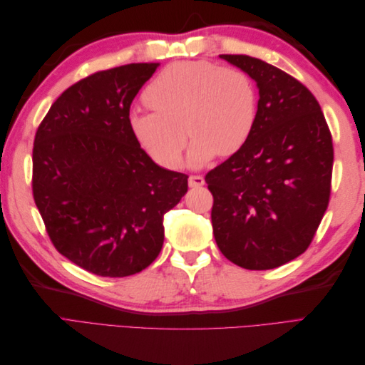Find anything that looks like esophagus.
Segmentation results:
<instances>
[{"label":"esophagus","mask_w":365,"mask_h":365,"mask_svg":"<svg viewBox=\"0 0 365 365\" xmlns=\"http://www.w3.org/2000/svg\"><path fill=\"white\" fill-rule=\"evenodd\" d=\"M205 184V180L202 175H190L189 176V185L190 187H201Z\"/></svg>","instance_id":"esophagus-1"}]
</instances>
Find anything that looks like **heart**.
Returning <instances> with one entry per match:
<instances>
[{"label":"heart","mask_w":365,"mask_h":365,"mask_svg":"<svg viewBox=\"0 0 365 365\" xmlns=\"http://www.w3.org/2000/svg\"><path fill=\"white\" fill-rule=\"evenodd\" d=\"M145 97L153 111H130V130L152 160L168 169L182 160L185 130L192 135L189 160L202 165L217 153H236L256 123L257 94L251 77L210 61L168 65Z\"/></svg>","instance_id":"b5f03b06"}]
</instances>
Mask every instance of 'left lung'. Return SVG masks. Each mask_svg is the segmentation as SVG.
<instances>
[{
  "instance_id": "left-lung-1",
  "label": "left lung",
  "mask_w": 365,
  "mask_h": 365,
  "mask_svg": "<svg viewBox=\"0 0 365 365\" xmlns=\"http://www.w3.org/2000/svg\"><path fill=\"white\" fill-rule=\"evenodd\" d=\"M256 81V123L245 145L205 175L216 244L237 267L272 269L303 254L330 200L332 134L295 77L245 54H220Z\"/></svg>"
}]
</instances>
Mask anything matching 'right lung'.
I'll list each match as a JSON object with an SVG mask.
<instances>
[{
    "mask_svg": "<svg viewBox=\"0 0 365 365\" xmlns=\"http://www.w3.org/2000/svg\"><path fill=\"white\" fill-rule=\"evenodd\" d=\"M158 65L76 82L35 135L31 190L51 244L101 277H128L158 257L163 216L189 187V176L153 163L130 130V103Z\"/></svg>",
    "mask_w": 365,
    "mask_h": 365,
    "instance_id": "right-lung-1",
    "label": "right lung"
}]
</instances>
